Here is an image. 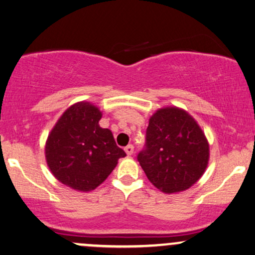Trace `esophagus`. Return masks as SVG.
Here are the masks:
<instances>
[{
	"label": "esophagus",
	"mask_w": 255,
	"mask_h": 255,
	"mask_svg": "<svg viewBox=\"0 0 255 255\" xmlns=\"http://www.w3.org/2000/svg\"><path fill=\"white\" fill-rule=\"evenodd\" d=\"M125 151L127 153V155H131V154L134 153V146H133V144H128V146H126Z\"/></svg>",
	"instance_id": "34e87169"
}]
</instances>
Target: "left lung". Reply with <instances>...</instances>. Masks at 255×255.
I'll list each match as a JSON object with an SVG mask.
<instances>
[{"mask_svg":"<svg viewBox=\"0 0 255 255\" xmlns=\"http://www.w3.org/2000/svg\"><path fill=\"white\" fill-rule=\"evenodd\" d=\"M209 159L205 134L188 113L159 109L149 119L137 161L147 178L165 193L185 191L204 174Z\"/></svg>","mask_w":255,"mask_h":255,"instance_id":"8db88e82","label":"left lung"}]
</instances>
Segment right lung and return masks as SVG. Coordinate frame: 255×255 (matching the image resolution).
Masks as SVG:
<instances>
[{"label": "right lung", "instance_id": "obj_1", "mask_svg": "<svg viewBox=\"0 0 255 255\" xmlns=\"http://www.w3.org/2000/svg\"><path fill=\"white\" fill-rule=\"evenodd\" d=\"M102 114L88 102L73 105L57 121L46 143V159L54 176L70 188L88 192L101 185L125 157L113 133L101 128Z\"/></svg>", "mask_w": 255, "mask_h": 255}]
</instances>
